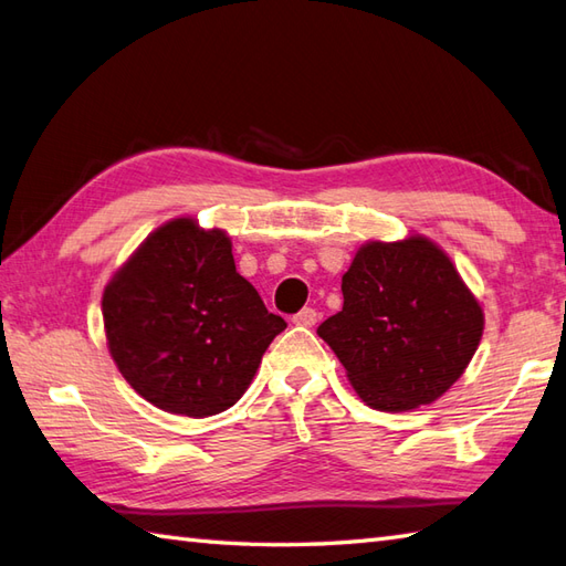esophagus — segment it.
<instances>
[{"instance_id": "obj_1", "label": "esophagus", "mask_w": 566, "mask_h": 566, "mask_svg": "<svg viewBox=\"0 0 566 566\" xmlns=\"http://www.w3.org/2000/svg\"><path fill=\"white\" fill-rule=\"evenodd\" d=\"M316 318H318V314H316V308H302L298 311V314L292 318L296 326H304V328H311L316 323Z\"/></svg>"}]
</instances>
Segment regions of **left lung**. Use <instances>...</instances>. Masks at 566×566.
I'll list each match as a JSON object with an SVG mask.
<instances>
[{"mask_svg": "<svg viewBox=\"0 0 566 566\" xmlns=\"http://www.w3.org/2000/svg\"><path fill=\"white\" fill-rule=\"evenodd\" d=\"M484 314L444 252L423 235L357 250L343 274V311L318 326L367 406L408 411L462 377Z\"/></svg>", "mask_w": 566, "mask_h": 566, "instance_id": "obj_1", "label": "left lung"}]
</instances>
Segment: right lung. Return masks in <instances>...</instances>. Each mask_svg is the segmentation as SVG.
I'll list each match as a JSON object with an SVG mask.
<instances>
[{
    "instance_id": "1",
    "label": "right lung",
    "mask_w": 566,
    "mask_h": 566,
    "mask_svg": "<svg viewBox=\"0 0 566 566\" xmlns=\"http://www.w3.org/2000/svg\"><path fill=\"white\" fill-rule=\"evenodd\" d=\"M124 379L167 413L207 418L250 387L286 323L235 272L231 238L175 219L153 231L102 296Z\"/></svg>"
}]
</instances>
